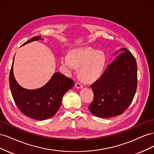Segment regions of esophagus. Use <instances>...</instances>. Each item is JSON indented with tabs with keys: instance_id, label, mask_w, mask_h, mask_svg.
<instances>
[{
	"instance_id": "1",
	"label": "esophagus",
	"mask_w": 154,
	"mask_h": 154,
	"mask_svg": "<svg viewBox=\"0 0 154 154\" xmlns=\"http://www.w3.org/2000/svg\"><path fill=\"white\" fill-rule=\"evenodd\" d=\"M75 87H76V88H82L83 87V85L81 84L80 83L77 82V83H75Z\"/></svg>"
}]
</instances>
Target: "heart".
Wrapping results in <instances>:
<instances>
[{
  "instance_id": "b5f03b06",
  "label": "heart",
  "mask_w": 154,
  "mask_h": 154,
  "mask_svg": "<svg viewBox=\"0 0 154 154\" xmlns=\"http://www.w3.org/2000/svg\"><path fill=\"white\" fill-rule=\"evenodd\" d=\"M61 62L70 71L79 67L80 77L84 82L92 83L99 79L103 74L106 57L103 51L87 47L74 49L70 54H63Z\"/></svg>"
}]
</instances>
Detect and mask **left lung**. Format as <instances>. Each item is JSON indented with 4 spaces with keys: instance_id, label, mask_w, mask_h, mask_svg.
I'll return each mask as SVG.
<instances>
[{
    "instance_id": "left-lung-1",
    "label": "left lung",
    "mask_w": 154,
    "mask_h": 154,
    "mask_svg": "<svg viewBox=\"0 0 154 154\" xmlns=\"http://www.w3.org/2000/svg\"><path fill=\"white\" fill-rule=\"evenodd\" d=\"M101 77L91 85L94 99L88 106L99 118H108L123 114L134 99L137 85V63L133 54L122 48ZM116 51L115 54L118 53Z\"/></svg>"
}]
</instances>
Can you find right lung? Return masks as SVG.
I'll return each instance as SVG.
<instances>
[{
  "label": "right lung",
  "instance_id": "add662e5",
  "mask_svg": "<svg viewBox=\"0 0 154 154\" xmlns=\"http://www.w3.org/2000/svg\"><path fill=\"white\" fill-rule=\"evenodd\" d=\"M43 40L35 36L23 45ZM13 62L10 72V86L13 100L22 114L36 120L48 119L57 113L61 106L63 95L74 87V82L60 72H55L46 84L38 89L22 87L13 75Z\"/></svg>",
  "mask_w": 154,
  "mask_h": 154
}]
</instances>
